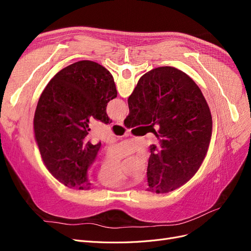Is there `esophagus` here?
Listing matches in <instances>:
<instances>
[{"mask_svg": "<svg viewBox=\"0 0 251 251\" xmlns=\"http://www.w3.org/2000/svg\"><path fill=\"white\" fill-rule=\"evenodd\" d=\"M116 125H118V126H124V120H123V119L117 120V121H116Z\"/></svg>", "mask_w": 251, "mask_h": 251, "instance_id": "1", "label": "esophagus"}]
</instances>
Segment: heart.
<instances>
[{
  "label": "heart",
  "instance_id": "b5f03b06",
  "mask_svg": "<svg viewBox=\"0 0 251 251\" xmlns=\"http://www.w3.org/2000/svg\"><path fill=\"white\" fill-rule=\"evenodd\" d=\"M100 181L104 186L108 187H120L124 184L123 176H121V174L119 172L112 175H107V176L100 175Z\"/></svg>",
  "mask_w": 251,
  "mask_h": 251
}]
</instances>
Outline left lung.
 <instances>
[{"mask_svg": "<svg viewBox=\"0 0 251 251\" xmlns=\"http://www.w3.org/2000/svg\"><path fill=\"white\" fill-rule=\"evenodd\" d=\"M116 96L112 74L91 60L64 68L43 91L33 119L35 140L44 164L60 183L91 188L88 170L101 143L87 138L90 118L111 123L107 104Z\"/></svg>", "mask_w": 251, "mask_h": 251, "instance_id": "left-lung-1", "label": "left lung"}]
</instances>
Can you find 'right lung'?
<instances>
[{"label":"right lung","mask_w":251,"mask_h":251,"mask_svg":"<svg viewBox=\"0 0 251 251\" xmlns=\"http://www.w3.org/2000/svg\"><path fill=\"white\" fill-rule=\"evenodd\" d=\"M126 127L157 125L158 142L151 144L149 191L170 193L193 178L206 156L212 119L196 82L173 67H160L140 77L127 100Z\"/></svg>","instance_id":"1"}]
</instances>
